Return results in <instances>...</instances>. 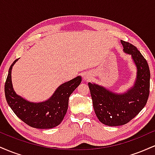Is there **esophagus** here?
<instances>
[{
    "label": "esophagus",
    "mask_w": 155,
    "mask_h": 155,
    "mask_svg": "<svg viewBox=\"0 0 155 155\" xmlns=\"http://www.w3.org/2000/svg\"><path fill=\"white\" fill-rule=\"evenodd\" d=\"M84 79L85 80H87V81H89V80L91 79V76L87 74V75H84Z\"/></svg>",
    "instance_id": "obj_1"
}]
</instances>
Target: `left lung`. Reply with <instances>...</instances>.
Instances as JSON below:
<instances>
[{
	"label": "left lung",
	"mask_w": 155,
	"mask_h": 155,
	"mask_svg": "<svg viewBox=\"0 0 155 155\" xmlns=\"http://www.w3.org/2000/svg\"><path fill=\"white\" fill-rule=\"evenodd\" d=\"M121 43L124 51L132 55L138 69L134 87L123 95H117L103 87L88 84L96 116L108 126L129 122L143 109L149 95L150 71L147 61L134 45L122 40Z\"/></svg>",
	"instance_id": "8db88e82"
}]
</instances>
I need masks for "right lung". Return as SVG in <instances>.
Masks as SVG:
<instances>
[{
    "mask_svg": "<svg viewBox=\"0 0 155 155\" xmlns=\"http://www.w3.org/2000/svg\"><path fill=\"white\" fill-rule=\"evenodd\" d=\"M17 60L11 65L5 82V96L8 106L21 120L32 127L49 129L56 127L63 121L68 110L69 97L80 84L81 78L78 76L60 85L45 102H28L17 95L12 87V68Z\"/></svg>",
    "mask_w": 155,
    "mask_h": 155,
    "instance_id": "add662e5",
    "label": "right lung"
}]
</instances>
